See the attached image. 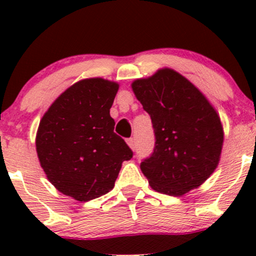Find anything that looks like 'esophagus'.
<instances>
[{"label":"esophagus","mask_w":256,"mask_h":256,"mask_svg":"<svg viewBox=\"0 0 256 256\" xmlns=\"http://www.w3.org/2000/svg\"><path fill=\"white\" fill-rule=\"evenodd\" d=\"M126 142H128V146H130V148L135 150V140H134V138H128V140H126Z\"/></svg>","instance_id":"obj_1"}]
</instances>
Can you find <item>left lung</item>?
Here are the masks:
<instances>
[{
    "label": "left lung",
    "mask_w": 256,
    "mask_h": 256,
    "mask_svg": "<svg viewBox=\"0 0 256 256\" xmlns=\"http://www.w3.org/2000/svg\"><path fill=\"white\" fill-rule=\"evenodd\" d=\"M131 86L154 128V152L140 164L152 190L183 196L200 187L218 166L223 146L214 108L190 80L168 68Z\"/></svg>",
    "instance_id": "obj_1"
}]
</instances>
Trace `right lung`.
<instances>
[{"instance_id":"1","label":"right lung","mask_w":256,"mask_h":256,"mask_svg":"<svg viewBox=\"0 0 256 256\" xmlns=\"http://www.w3.org/2000/svg\"><path fill=\"white\" fill-rule=\"evenodd\" d=\"M118 84L84 79L66 90L40 122L36 147L49 182L63 194L88 202L106 194L132 151L114 132L110 116Z\"/></svg>"}]
</instances>
